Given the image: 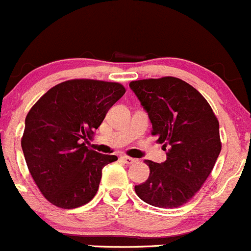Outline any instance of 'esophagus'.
<instances>
[{
	"label": "esophagus",
	"mask_w": 251,
	"mask_h": 251,
	"mask_svg": "<svg viewBox=\"0 0 251 251\" xmlns=\"http://www.w3.org/2000/svg\"><path fill=\"white\" fill-rule=\"evenodd\" d=\"M121 160H123L125 164H127V165H131V164L136 163V159L130 158V156H126V155L121 156Z\"/></svg>",
	"instance_id": "obj_1"
}]
</instances>
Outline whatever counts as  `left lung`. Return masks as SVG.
I'll return each instance as SVG.
<instances>
[{
	"label": "left lung",
	"instance_id": "obj_1",
	"mask_svg": "<svg viewBox=\"0 0 251 251\" xmlns=\"http://www.w3.org/2000/svg\"><path fill=\"white\" fill-rule=\"evenodd\" d=\"M130 88L148 114L151 135L166 151L164 163L144 160L151 173L135 186L136 193L153 206H181L201 189L219 158V121L203 96L181 78L132 81Z\"/></svg>",
	"mask_w": 251,
	"mask_h": 251
}]
</instances>
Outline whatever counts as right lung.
Here are the masks:
<instances>
[{"instance_id":"right-lung-1","label":"right lung","mask_w":251,"mask_h":251,"mask_svg":"<svg viewBox=\"0 0 251 251\" xmlns=\"http://www.w3.org/2000/svg\"><path fill=\"white\" fill-rule=\"evenodd\" d=\"M124 93L118 82L69 80L47 91L27 113L23 153L50 203L74 209L96 196L102 169L118 156L87 149L85 142Z\"/></svg>"}]
</instances>
